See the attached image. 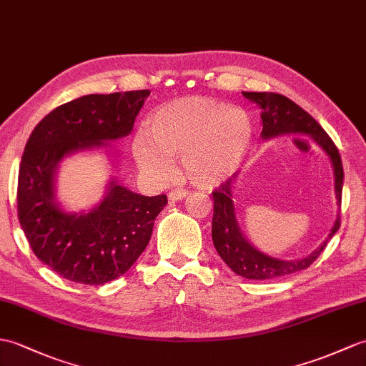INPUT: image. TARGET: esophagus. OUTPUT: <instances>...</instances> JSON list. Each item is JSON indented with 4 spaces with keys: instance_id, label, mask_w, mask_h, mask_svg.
I'll return each instance as SVG.
<instances>
[{
    "instance_id": "esophagus-1",
    "label": "esophagus",
    "mask_w": 366,
    "mask_h": 366,
    "mask_svg": "<svg viewBox=\"0 0 366 366\" xmlns=\"http://www.w3.org/2000/svg\"><path fill=\"white\" fill-rule=\"evenodd\" d=\"M187 194H189V192L184 190V189H176V190H172L168 194V198L172 201H182L184 198H187Z\"/></svg>"
}]
</instances>
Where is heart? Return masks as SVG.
Masks as SVG:
<instances>
[{
	"label": "heart",
	"mask_w": 366,
	"mask_h": 366,
	"mask_svg": "<svg viewBox=\"0 0 366 366\" xmlns=\"http://www.w3.org/2000/svg\"><path fill=\"white\" fill-rule=\"evenodd\" d=\"M252 135L244 110L207 97H184L149 117L148 132H137L132 151L152 181L168 182L176 173L174 159H181L193 185L214 189L240 168Z\"/></svg>",
	"instance_id": "1"
}]
</instances>
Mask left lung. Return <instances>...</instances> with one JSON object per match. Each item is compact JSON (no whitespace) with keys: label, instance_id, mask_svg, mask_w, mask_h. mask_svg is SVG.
Returning <instances> with one entry per match:
<instances>
[{"label":"left lung","instance_id":"1","mask_svg":"<svg viewBox=\"0 0 366 366\" xmlns=\"http://www.w3.org/2000/svg\"><path fill=\"white\" fill-rule=\"evenodd\" d=\"M243 97L256 103L262 114V139H273L284 134H307L318 147L329 156L334 167L337 204H342L343 165L342 157L332 139L322 129L320 123L292 99L271 92H243ZM235 176L223 182L214 194V218H212V240L215 249L226 265L235 274L246 279H276L309 268L318 259L327 242L332 239L340 227V214L330 229L327 239L322 242L310 256L300 260H279L260 252L244 239L237 223L232 201V187Z\"/></svg>","mask_w":366,"mask_h":366}]
</instances>
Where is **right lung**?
Returning <instances> with one entry per match:
<instances>
[{
    "label": "right lung",
    "mask_w": 366,
    "mask_h": 366,
    "mask_svg": "<svg viewBox=\"0 0 366 366\" xmlns=\"http://www.w3.org/2000/svg\"><path fill=\"white\" fill-rule=\"evenodd\" d=\"M149 90L86 95L56 107L29 135L20 164L16 207L34 254L62 277L103 285L124 274L149 243L167 197H143L112 179L87 214L56 202V173L76 151L107 148L129 135Z\"/></svg>",
    "instance_id": "1"
}]
</instances>
